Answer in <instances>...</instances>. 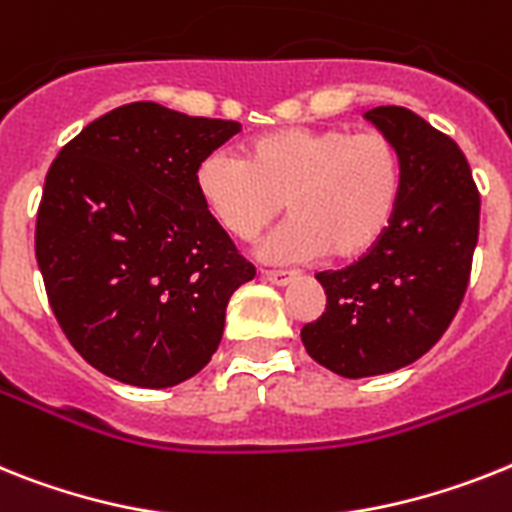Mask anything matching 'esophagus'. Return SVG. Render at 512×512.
I'll use <instances>...</instances> for the list:
<instances>
[{"label": "esophagus", "instance_id": "esophagus-1", "mask_svg": "<svg viewBox=\"0 0 512 512\" xmlns=\"http://www.w3.org/2000/svg\"><path fill=\"white\" fill-rule=\"evenodd\" d=\"M260 276H263V281L273 283V286H289L299 278V273H294V270H263Z\"/></svg>", "mask_w": 512, "mask_h": 512}]
</instances>
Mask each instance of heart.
<instances>
[{
    "mask_svg": "<svg viewBox=\"0 0 512 512\" xmlns=\"http://www.w3.org/2000/svg\"><path fill=\"white\" fill-rule=\"evenodd\" d=\"M401 153L385 132L286 127L255 137L242 156L213 150L195 169L205 213L249 242L281 213L291 218L260 247L268 263L367 255L401 197Z\"/></svg>",
    "mask_w": 512,
    "mask_h": 512,
    "instance_id": "b5f03b06",
    "label": "heart"
}]
</instances>
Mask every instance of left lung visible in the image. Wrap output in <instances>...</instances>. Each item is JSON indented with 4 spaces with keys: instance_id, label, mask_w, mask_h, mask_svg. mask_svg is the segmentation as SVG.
Segmentation results:
<instances>
[{
    "instance_id": "1",
    "label": "left lung",
    "mask_w": 512,
    "mask_h": 512,
    "mask_svg": "<svg viewBox=\"0 0 512 512\" xmlns=\"http://www.w3.org/2000/svg\"><path fill=\"white\" fill-rule=\"evenodd\" d=\"M364 117L401 153V197L359 263L317 273L328 302L302 328L307 354L349 380L388 375L440 341L463 302L479 239V192L461 148L403 106Z\"/></svg>"
}]
</instances>
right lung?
Segmentation results:
<instances>
[{"label": "right lung", "instance_id": "right-lung-1", "mask_svg": "<svg viewBox=\"0 0 512 512\" xmlns=\"http://www.w3.org/2000/svg\"><path fill=\"white\" fill-rule=\"evenodd\" d=\"M239 122L135 101L59 150L36 260L75 351L135 388H174L216 354L226 304L255 268L205 213L195 169Z\"/></svg>", "mask_w": 512, "mask_h": 512}]
</instances>
